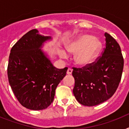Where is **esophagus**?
Wrapping results in <instances>:
<instances>
[{
    "label": "esophagus",
    "instance_id": "1",
    "mask_svg": "<svg viewBox=\"0 0 129 129\" xmlns=\"http://www.w3.org/2000/svg\"><path fill=\"white\" fill-rule=\"evenodd\" d=\"M72 68L68 69V71H67V74L70 75V74H72Z\"/></svg>",
    "mask_w": 129,
    "mask_h": 129
}]
</instances>
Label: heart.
<instances>
[{
    "mask_svg": "<svg viewBox=\"0 0 129 129\" xmlns=\"http://www.w3.org/2000/svg\"><path fill=\"white\" fill-rule=\"evenodd\" d=\"M101 48V43L98 39L90 35H82L66 45L67 51L71 54H76L74 61L80 66H85L94 60ZM61 58H66L64 51H61Z\"/></svg>",
    "mask_w": 129,
    "mask_h": 129,
    "instance_id": "b5f03b06",
    "label": "heart"
}]
</instances>
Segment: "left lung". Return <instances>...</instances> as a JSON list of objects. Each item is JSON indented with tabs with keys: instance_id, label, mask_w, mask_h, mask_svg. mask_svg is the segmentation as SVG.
Returning <instances> with one entry per match:
<instances>
[{
	"instance_id": "obj_1",
	"label": "left lung",
	"mask_w": 129,
	"mask_h": 129,
	"mask_svg": "<svg viewBox=\"0 0 129 129\" xmlns=\"http://www.w3.org/2000/svg\"><path fill=\"white\" fill-rule=\"evenodd\" d=\"M104 36L106 43L102 56L81 68H73V93L84 106H96L108 100L121 80L124 59L120 45L108 33Z\"/></svg>"
}]
</instances>
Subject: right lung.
<instances>
[{
	"mask_svg": "<svg viewBox=\"0 0 129 129\" xmlns=\"http://www.w3.org/2000/svg\"><path fill=\"white\" fill-rule=\"evenodd\" d=\"M51 39L32 29L13 45L10 53L9 84L20 104L30 110L47 108L54 99L57 86L66 75L68 68H56L40 49Z\"/></svg>",
	"mask_w": 129,
	"mask_h": 129,
	"instance_id": "add662e5",
	"label": "right lung"
}]
</instances>
